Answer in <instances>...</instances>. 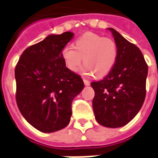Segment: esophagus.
Segmentation results:
<instances>
[{"mask_svg":"<svg viewBox=\"0 0 158 158\" xmlns=\"http://www.w3.org/2000/svg\"><path fill=\"white\" fill-rule=\"evenodd\" d=\"M83 81H84V84L86 85V86H89L90 85V81L87 80H86V79H83Z\"/></svg>","mask_w":158,"mask_h":158,"instance_id":"obj_1","label":"esophagus"}]
</instances>
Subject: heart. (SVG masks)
<instances>
[{
  "label": "heart",
  "mask_w": 158,
  "mask_h": 158,
  "mask_svg": "<svg viewBox=\"0 0 158 158\" xmlns=\"http://www.w3.org/2000/svg\"><path fill=\"white\" fill-rule=\"evenodd\" d=\"M61 58L66 66L77 72L82 57L81 72L86 76L102 77L111 72L117 56V45L112 39L93 32H86L76 41L75 47L66 45L61 50Z\"/></svg>",
  "instance_id": "1"
}]
</instances>
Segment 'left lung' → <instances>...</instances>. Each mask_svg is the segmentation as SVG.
Instances as JSON below:
<instances>
[{
	"instance_id": "1",
	"label": "left lung",
	"mask_w": 158,
	"mask_h": 158,
	"mask_svg": "<svg viewBox=\"0 0 158 158\" xmlns=\"http://www.w3.org/2000/svg\"><path fill=\"white\" fill-rule=\"evenodd\" d=\"M117 48L114 66L102 80L92 81V106L97 123L106 127H121L133 119L146 97L148 67L138 47L113 28Z\"/></svg>"
}]
</instances>
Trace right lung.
Here are the masks:
<instances>
[{
	"mask_svg": "<svg viewBox=\"0 0 158 158\" xmlns=\"http://www.w3.org/2000/svg\"><path fill=\"white\" fill-rule=\"evenodd\" d=\"M74 34L50 35L27 47L15 68L16 100L25 119L42 132L66 127L72 116V103L84 88L79 75L70 71L61 50Z\"/></svg>",
	"mask_w": 158,
	"mask_h": 158,
	"instance_id": "1",
	"label": "right lung"
}]
</instances>
